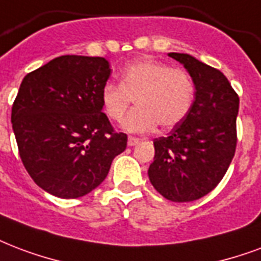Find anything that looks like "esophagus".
I'll return each mask as SVG.
<instances>
[{
	"mask_svg": "<svg viewBox=\"0 0 261 261\" xmlns=\"http://www.w3.org/2000/svg\"><path fill=\"white\" fill-rule=\"evenodd\" d=\"M128 146H135V145L139 144V139L135 138V137H128V141H127Z\"/></svg>",
	"mask_w": 261,
	"mask_h": 261,
	"instance_id": "obj_1",
	"label": "esophagus"
}]
</instances>
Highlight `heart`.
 I'll return each instance as SVG.
<instances>
[{"label":"heart","instance_id":"heart-1","mask_svg":"<svg viewBox=\"0 0 261 261\" xmlns=\"http://www.w3.org/2000/svg\"><path fill=\"white\" fill-rule=\"evenodd\" d=\"M196 97V86L185 69L154 59H141L120 72V82L107 83L101 90L105 115L120 122L135 99L122 127L130 133H148L160 124L172 128L188 116Z\"/></svg>","mask_w":261,"mask_h":261}]
</instances>
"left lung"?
Segmentation results:
<instances>
[{
  "label": "left lung",
  "instance_id": "8db88e82",
  "mask_svg": "<svg viewBox=\"0 0 261 261\" xmlns=\"http://www.w3.org/2000/svg\"><path fill=\"white\" fill-rule=\"evenodd\" d=\"M196 86L190 112L167 137L153 141L148 170L153 188L167 200L189 202L212 192L226 174L237 145L240 98L219 69L186 53H168Z\"/></svg>",
  "mask_w": 261,
  "mask_h": 261
}]
</instances>
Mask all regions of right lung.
I'll return each mask as SVG.
<instances>
[{"mask_svg": "<svg viewBox=\"0 0 261 261\" xmlns=\"http://www.w3.org/2000/svg\"><path fill=\"white\" fill-rule=\"evenodd\" d=\"M109 76L104 57L68 55L27 73L20 85L11 117L20 159L51 196H86L126 149L127 135L115 133L102 112Z\"/></svg>", "mask_w": 261, "mask_h": 261, "instance_id": "right-lung-1", "label": "right lung"}]
</instances>
